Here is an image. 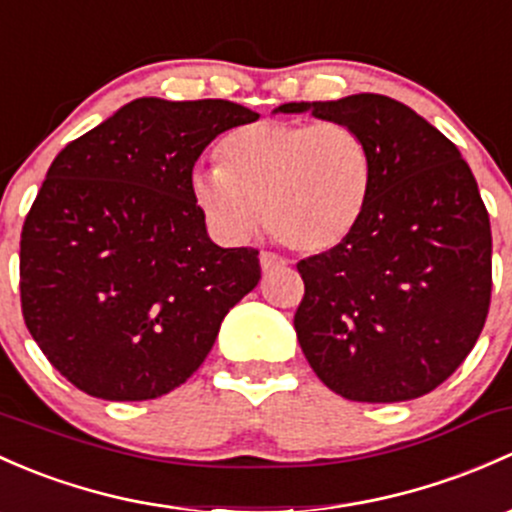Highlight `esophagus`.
Returning a JSON list of instances; mask_svg holds the SVG:
<instances>
[{"mask_svg": "<svg viewBox=\"0 0 512 512\" xmlns=\"http://www.w3.org/2000/svg\"><path fill=\"white\" fill-rule=\"evenodd\" d=\"M260 265H262V272L270 274L274 270H282V267L287 265V262H284L282 257L274 255V252H260Z\"/></svg>", "mask_w": 512, "mask_h": 512, "instance_id": "34e87169", "label": "esophagus"}]
</instances>
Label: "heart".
<instances>
[{"mask_svg":"<svg viewBox=\"0 0 512 512\" xmlns=\"http://www.w3.org/2000/svg\"><path fill=\"white\" fill-rule=\"evenodd\" d=\"M220 166L196 169L191 196L223 240H247L262 223L301 255H321L358 228L373 191V154L338 120L255 122L218 147Z\"/></svg>","mask_w":512,"mask_h":512,"instance_id":"b5f03b06","label":"heart"}]
</instances>
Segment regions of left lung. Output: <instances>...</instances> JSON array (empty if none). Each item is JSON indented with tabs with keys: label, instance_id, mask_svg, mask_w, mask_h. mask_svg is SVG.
I'll return each mask as SVG.
<instances>
[{
	"label": "left lung",
	"instance_id": "8db88e82",
	"mask_svg": "<svg viewBox=\"0 0 512 512\" xmlns=\"http://www.w3.org/2000/svg\"><path fill=\"white\" fill-rule=\"evenodd\" d=\"M274 112L346 122L373 154L358 228L297 265L301 351L346 400L427 395L464 363L491 306V220L469 164L437 127L385 95L287 102Z\"/></svg>",
	"mask_w": 512,
	"mask_h": 512
}]
</instances>
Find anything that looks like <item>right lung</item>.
<instances>
[{"label":"right lung","mask_w":512,"mask_h":512,"mask_svg":"<svg viewBox=\"0 0 512 512\" xmlns=\"http://www.w3.org/2000/svg\"><path fill=\"white\" fill-rule=\"evenodd\" d=\"M255 120L230 100L137 98L53 159L21 230V311L78 390L166 395L257 287V250L215 245L191 196L203 149Z\"/></svg>","instance_id":"add662e5"}]
</instances>
